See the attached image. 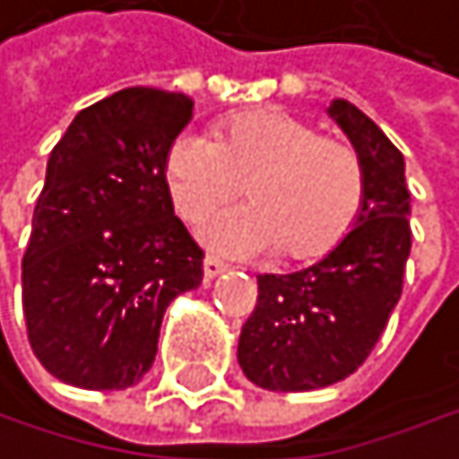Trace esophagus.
Here are the masks:
<instances>
[{
    "label": "esophagus",
    "instance_id": "34e87169",
    "mask_svg": "<svg viewBox=\"0 0 459 459\" xmlns=\"http://www.w3.org/2000/svg\"><path fill=\"white\" fill-rule=\"evenodd\" d=\"M225 269H228V266H225L220 258H214V255H206V258H204V277H206V280H214V277H220Z\"/></svg>",
    "mask_w": 459,
    "mask_h": 459
}]
</instances>
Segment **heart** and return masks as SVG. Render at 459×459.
Returning <instances> with one entry per match:
<instances>
[{
    "label": "heart",
    "mask_w": 459,
    "mask_h": 459,
    "mask_svg": "<svg viewBox=\"0 0 459 459\" xmlns=\"http://www.w3.org/2000/svg\"><path fill=\"white\" fill-rule=\"evenodd\" d=\"M163 174L187 222L228 206L247 182L253 204L204 228L206 242L231 255L282 250L290 261H320L352 234L366 204L358 152L277 107L220 120L214 139L179 134Z\"/></svg>",
    "instance_id": "heart-1"
}]
</instances>
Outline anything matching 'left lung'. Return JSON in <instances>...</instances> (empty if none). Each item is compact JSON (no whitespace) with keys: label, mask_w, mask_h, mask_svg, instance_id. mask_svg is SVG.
I'll use <instances>...</instances> for the list:
<instances>
[{"label":"left lung","mask_w":459,"mask_h":459,"mask_svg":"<svg viewBox=\"0 0 459 459\" xmlns=\"http://www.w3.org/2000/svg\"><path fill=\"white\" fill-rule=\"evenodd\" d=\"M328 115L363 163L366 204L352 234L320 264L258 277V304L242 325L237 358L253 385L274 393L320 390L363 366L401 299L411 253L401 150L344 99Z\"/></svg>","instance_id":"1"}]
</instances>
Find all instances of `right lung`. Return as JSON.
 <instances>
[{"label": "right lung", "mask_w": 459, "mask_h": 459, "mask_svg": "<svg viewBox=\"0 0 459 459\" xmlns=\"http://www.w3.org/2000/svg\"><path fill=\"white\" fill-rule=\"evenodd\" d=\"M190 117L185 93L123 88L77 112L48 158L21 272L23 317L37 360L66 385H136L166 307L201 285L204 253L163 174Z\"/></svg>", "instance_id": "1"}]
</instances>
